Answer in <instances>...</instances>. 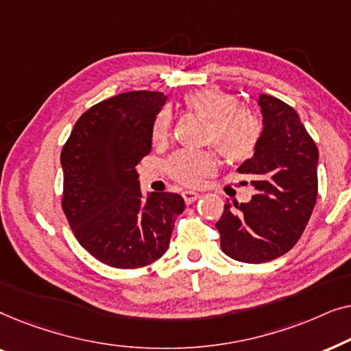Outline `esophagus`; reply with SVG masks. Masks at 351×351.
<instances>
[{"instance_id":"34e87169","label":"esophagus","mask_w":351,"mask_h":351,"mask_svg":"<svg viewBox=\"0 0 351 351\" xmlns=\"http://www.w3.org/2000/svg\"><path fill=\"white\" fill-rule=\"evenodd\" d=\"M182 196H184L186 204H191L199 198V193H196V191H193V190H185L184 193H182Z\"/></svg>"}]
</instances>
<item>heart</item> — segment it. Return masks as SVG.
I'll return each mask as SVG.
<instances>
[{
    "instance_id": "b5f03b06",
    "label": "heart",
    "mask_w": 351,
    "mask_h": 351,
    "mask_svg": "<svg viewBox=\"0 0 351 351\" xmlns=\"http://www.w3.org/2000/svg\"><path fill=\"white\" fill-rule=\"evenodd\" d=\"M185 107L208 119L206 141L230 161L249 160L261 143L263 124L252 110L239 107L233 94L219 88L191 90L184 97ZM172 118L167 110H161L153 121L152 137L165 142L171 134ZM217 167V158L208 150H182L167 161V171L176 180L186 185L199 184Z\"/></svg>"
}]
</instances>
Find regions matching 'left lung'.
Wrapping results in <instances>:
<instances>
[{
  "label": "left lung",
  "instance_id": "8db88e82",
  "mask_svg": "<svg viewBox=\"0 0 351 351\" xmlns=\"http://www.w3.org/2000/svg\"><path fill=\"white\" fill-rule=\"evenodd\" d=\"M263 132L239 174L251 177L249 203L227 201L215 227L220 247L238 262L263 263L289 252L308 223L318 196V148L299 114L282 100L261 94Z\"/></svg>",
  "mask_w": 351,
  "mask_h": 351
}]
</instances>
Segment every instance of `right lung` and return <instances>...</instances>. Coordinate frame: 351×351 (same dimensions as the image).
<instances>
[{
	"instance_id": "add662e5",
	"label": "right lung",
	"mask_w": 351,
	"mask_h": 351,
	"mask_svg": "<svg viewBox=\"0 0 351 351\" xmlns=\"http://www.w3.org/2000/svg\"><path fill=\"white\" fill-rule=\"evenodd\" d=\"M166 99L131 90L99 102L81 114L60 153L70 227L81 246L110 267L138 268L160 258L185 209L177 193L143 195L137 174Z\"/></svg>"
}]
</instances>
